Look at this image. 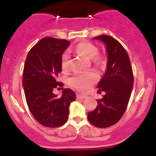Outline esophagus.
I'll list each match as a JSON object with an SVG mask.
<instances>
[{
    "instance_id": "obj_1",
    "label": "esophagus",
    "mask_w": 156,
    "mask_h": 156,
    "mask_svg": "<svg viewBox=\"0 0 156 156\" xmlns=\"http://www.w3.org/2000/svg\"><path fill=\"white\" fill-rule=\"evenodd\" d=\"M87 96H85V95H83V94H76V98L78 99H84L86 98Z\"/></svg>"
}]
</instances>
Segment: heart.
Here are the masks:
<instances>
[{"instance_id": "1", "label": "heart", "mask_w": 156, "mask_h": 156, "mask_svg": "<svg viewBox=\"0 0 156 156\" xmlns=\"http://www.w3.org/2000/svg\"><path fill=\"white\" fill-rule=\"evenodd\" d=\"M76 51L83 54L88 58L91 59L94 64L100 66L102 63V58L97 55L98 49L95 45L87 41L78 44L76 48ZM61 68L64 73H67L70 69V55L68 51L62 54L61 58ZM98 74L94 71H89L84 73L76 74L72 76L69 80L70 86L80 91H87L97 81Z\"/></svg>"}]
</instances>
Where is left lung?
I'll use <instances>...</instances> for the list:
<instances>
[{"label": "left lung", "mask_w": 156, "mask_h": 156, "mask_svg": "<svg viewBox=\"0 0 156 156\" xmlns=\"http://www.w3.org/2000/svg\"><path fill=\"white\" fill-rule=\"evenodd\" d=\"M94 39L102 41L108 55L107 68L98 83V93L105 92L94 111L87 114L94 126L105 128L115 124L124 114L133 85L131 64L127 52L113 37L101 35Z\"/></svg>", "instance_id": "8db88e82"}]
</instances>
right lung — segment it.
I'll list each match as a JSON object with an SVG mask.
<instances>
[{"label": "right lung", "mask_w": 156, "mask_h": 156, "mask_svg": "<svg viewBox=\"0 0 156 156\" xmlns=\"http://www.w3.org/2000/svg\"><path fill=\"white\" fill-rule=\"evenodd\" d=\"M70 44L66 40L44 37L31 48L23 69V86L27 105L36 120L47 127H58L67 121L69 105L76 94L69 88L63 89L60 98L53 93L61 73V58Z\"/></svg>", "instance_id": "1"}]
</instances>
